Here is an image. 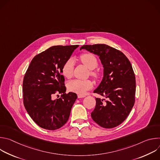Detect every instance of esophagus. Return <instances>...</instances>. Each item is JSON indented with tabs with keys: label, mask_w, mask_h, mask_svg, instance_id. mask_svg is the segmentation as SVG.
I'll list each match as a JSON object with an SVG mask.
<instances>
[{
	"label": "esophagus",
	"mask_w": 160,
	"mask_h": 160,
	"mask_svg": "<svg viewBox=\"0 0 160 160\" xmlns=\"http://www.w3.org/2000/svg\"><path fill=\"white\" fill-rule=\"evenodd\" d=\"M85 95H82V94H78V98H85Z\"/></svg>",
	"instance_id": "34e87169"
}]
</instances>
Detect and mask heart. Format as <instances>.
Wrapping results in <instances>:
<instances>
[{"instance_id":"obj_1","label":"heart","mask_w":160,"mask_h":160,"mask_svg":"<svg viewBox=\"0 0 160 160\" xmlns=\"http://www.w3.org/2000/svg\"><path fill=\"white\" fill-rule=\"evenodd\" d=\"M82 62L85 65L89 70H90V75L93 77H96L98 73L93 70L98 66V62L95 57L92 54H83L80 57ZM75 62L73 59H68L64 64L62 68V75L67 78H70L73 74ZM93 86L92 82L90 80H78L75 79L70 81L68 83V87L71 91L78 94H83L87 91Z\"/></svg>"}]
</instances>
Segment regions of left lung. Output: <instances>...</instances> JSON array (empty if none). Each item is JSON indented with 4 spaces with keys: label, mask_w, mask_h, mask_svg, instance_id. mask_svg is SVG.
<instances>
[{
    "label": "left lung",
    "mask_w": 160,
    "mask_h": 160,
    "mask_svg": "<svg viewBox=\"0 0 160 160\" xmlns=\"http://www.w3.org/2000/svg\"><path fill=\"white\" fill-rule=\"evenodd\" d=\"M81 49L98 55L104 68L102 81L94 92L106 100L96 98L91 117L103 128L116 127L126 119L135 102V77L130 62L123 52L106 44L85 45Z\"/></svg>",
    "instance_id": "obj_1"
}]
</instances>
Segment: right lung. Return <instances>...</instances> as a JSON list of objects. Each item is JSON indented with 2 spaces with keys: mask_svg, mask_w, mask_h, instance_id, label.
Wrapping results in <instances>:
<instances>
[{
  "mask_svg": "<svg viewBox=\"0 0 160 160\" xmlns=\"http://www.w3.org/2000/svg\"><path fill=\"white\" fill-rule=\"evenodd\" d=\"M78 46L51 47L35 56L30 64L22 83L23 103L30 117L41 128L54 130L69 119L77 96L65 93L62 68ZM57 93L62 95L54 100Z\"/></svg>",
  "mask_w": 160,
  "mask_h": 160,
  "instance_id": "add662e5",
  "label": "right lung"
}]
</instances>
